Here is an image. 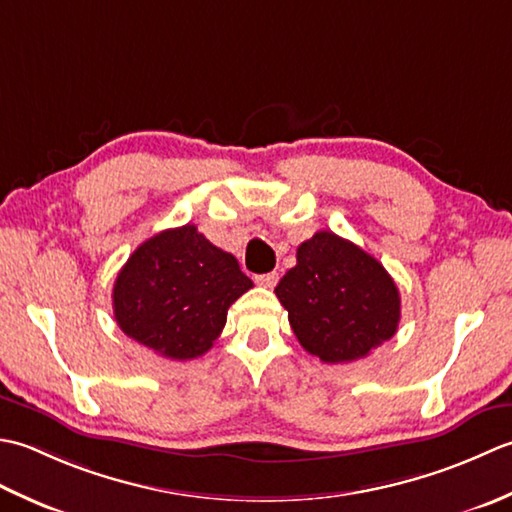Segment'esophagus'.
I'll use <instances>...</instances> for the list:
<instances>
[{
    "mask_svg": "<svg viewBox=\"0 0 512 512\" xmlns=\"http://www.w3.org/2000/svg\"><path fill=\"white\" fill-rule=\"evenodd\" d=\"M278 283V274L276 271H269V274H263V276H256V285L260 287H267V289H274Z\"/></svg>",
    "mask_w": 512,
    "mask_h": 512,
    "instance_id": "1",
    "label": "esophagus"
}]
</instances>
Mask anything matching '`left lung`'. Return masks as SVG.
I'll return each mask as SVG.
<instances>
[{
	"mask_svg": "<svg viewBox=\"0 0 512 512\" xmlns=\"http://www.w3.org/2000/svg\"><path fill=\"white\" fill-rule=\"evenodd\" d=\"M302 349L327 364L367 358L393 338L400 291L371 254L333 232H316L274 289Z\"/></svg>",
	"mask_w": 512,
	"mask_h": 512,
	"instance_id": "obj_1",
	"label": "left lung"
}]
</instances>
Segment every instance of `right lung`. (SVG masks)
Returning <instances> with one entry per match:
<instances>
[{
	"mask_svg": "<svg viewBox=\"0 0 512 512\" xmlns=\"http://www.w3.org/2000/svg\"><path fill=\"white\" fill-rule=\"evenodd\" d=\"M252 287L232 254L187 223L134 249L114 280V320L159 356L192 360L212 349L227 309Z\"/></svg>",
	"mask_w": 512,
	"mask_h": 512,
	"instance_id": "1",
	"label": "right lung"
}]
</instances>
